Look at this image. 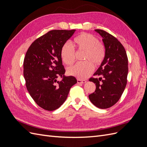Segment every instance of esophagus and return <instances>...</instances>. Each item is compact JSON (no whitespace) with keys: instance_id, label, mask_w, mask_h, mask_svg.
Instances as JSON below:
<instances>
[{"instance_id":"34e87169","label":"esophagus","mask_w":147,"mask_h":147,"mask_svg":"<svg viewBox=\"0 0 147 147\" xmlns=\"http://www.w3.org/2000/svg\"><path fill=\"white\" fill-rule=\"evenodd\" d=\"M86 82V80H80V79L77 80V83L79 84H83V83H85Z\"/></svg>"}]
</instances>
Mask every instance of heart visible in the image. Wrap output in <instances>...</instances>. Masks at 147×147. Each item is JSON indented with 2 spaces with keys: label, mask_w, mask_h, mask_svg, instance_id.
Segmentation results:
<instances>
[{
  "label": "heart",
  "mask_w": 147,
  "mask_h": 147,
  "mask_svg": "<svg viewBox=\"0 0 147 147\" xmlns=\"http://www.w3.org/2000/svg\"><path fill=\"white\" fill-rule=\"evenodd\" d=\"M73 45L78 50L85 51L83 63H78L69 67L67 74L78 79L86 78L92 74L94 65H99L105 56V48L94 35L89 33H82L73 40ZM61 57L67 65L74 63L75 59V50L69 42H65L61 49Z\"/></svg>",
  "instance_id": "heart-1"
}]
</instances>
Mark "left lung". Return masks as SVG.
I'll list each match as a JSON object with an SVG mask.
<instances>
[{"instance_id": "1", "label": "left lung", "mask_w": 147, "mask_h": 147, "mask_svg": "<svg viewBox=\"0 0 147 147\" xmlns=\"http://www.w3.org/2000/svg\"><path fill=\"white\" fill-rule=\"evenodd\" d=\"M102 37L105 56L90 82L96 83L95 91L89 95L92 103L99 109H107L119 100L127 84L128 59L125 49L118 40L106 31L95 29Z\"/></svg>"}]
</instances>
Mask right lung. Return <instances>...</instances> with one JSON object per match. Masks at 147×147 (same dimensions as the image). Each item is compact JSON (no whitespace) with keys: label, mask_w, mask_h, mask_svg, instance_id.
Here are the masks:
<instances>
[{"label":"right lung","mask_w":147,"mask_h":147,"mask_svg":"<svg viewBox=\"0 0 147 147\" xmlns=\"http://www.w3.org/2000/svg\"><path fill=\"white\" fill-rule=\"evenodd\" d=\"M76 30H51L31 44L24 59V77L30 96L39 107L48 111L59 108L70 88L77 83L67 77L61 49ZM62 78L61 81L57 78Z\"/></svg>","instance_id":"obj_1"}]
</instances>
